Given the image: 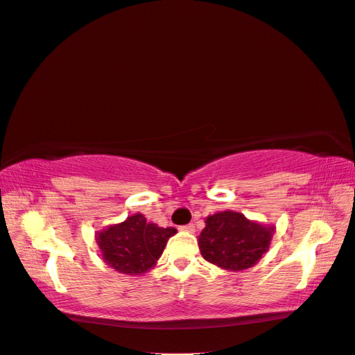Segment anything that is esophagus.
<instances>
[{
	"mask_svg": "<svg viewBox=\"0 0 355 355\" xmlns=\"http://www.w3.org/2000/svg\"><path fill=\"white\" fill-rule=\"evenodd\" d=\"M182 231H187V232H194V225L193 223H189V225H184V226H182V228H180Z\"/></svg>",
	"mask_w": 355,
	"mask_h": 355,
	"instance_id": "obj_1",
	"label": "esophagus"
}]
</instances>
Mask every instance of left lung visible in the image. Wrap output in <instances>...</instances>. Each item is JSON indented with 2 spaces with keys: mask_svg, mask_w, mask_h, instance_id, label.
<instances>
[{
  "mask_svg": "<svg viewBox=\"0 0 355 355\" xmlns=\"http://www.w3.org/2000/svg\"><path fill=\"white\" fill-rule=\"evenodd\" d=\"M274 228L247 220L239 211H218L205 220L199 248L205 260L228 271H242L268 252Z\"/></svg>",
  "mask_w": 355,
  "mask_h": 355,
  "instance_id": "1",
  "label": "left lung"
}]
</instances>
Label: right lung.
<instances>
[{
    "instance_id": "right-lung-1",
    "label": "right lung",
    "mask_w": 355,
    "mask_h": 355,
    "mask_svg": "<svg viewBox=\"0 0 355 355\" xmlns=\"http://www.w3.org/2000/svg\"><path fill=\"white\" fill-rule=\"evenodd\" d=\"M175 232L177 230L173 228H159L155 223H146L145 216L137 214L123 223L98 232L97 244L105 263L118 272L134 276L155 266L168 237Z\"/></svg>"
}]
</instances>
